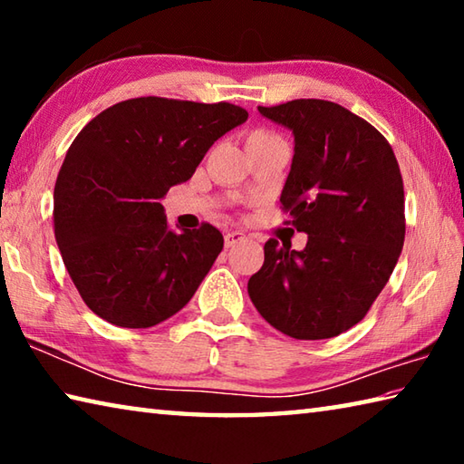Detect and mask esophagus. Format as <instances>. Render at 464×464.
Returning <instances> with one entry per match:
<instances>
[{
	"mask_svg": "<svg viewBox=\"0 0 464 464\" xmlns=\"http://www.w3.org/2000/svg\"><path fill=\"white\" fill-rule=\"evenodd\" d=\"M247 237L243 233H239V231H229L225 235V247H235L237 246V243H243L246 241Z\"/></svg>",
	"mask_w": 464,
	"mask_h": 464,
	"instance_id": "34e87169",
	"label": "esophagus"
}]
</instances>
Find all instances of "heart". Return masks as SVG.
<instances>
[{
  "label": "heart",
  "mask_w": 464,
  "mask_h": 464,
  "mask_svg": "<svg viewBox=\"0 0 464 464\" xmlns=\"http://www.w3.org/2000/svg\"><path fill=\"white\" fill-rule=\"evenodd\" d=\"M266 139H280L278 135H274V132H270V130H264V129H260V130H254L249 135V139H247V143H251V140H266Z\"/></svg>",
  "instance_id": "1"
}]
</instances>
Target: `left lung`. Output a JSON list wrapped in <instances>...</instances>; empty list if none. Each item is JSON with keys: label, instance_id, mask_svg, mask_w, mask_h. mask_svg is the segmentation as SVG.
Here are the masks:
<instances>
[{"label": "left lung", "instance_id": "left-lung-1", "mask_svg": "<svg viewBox=\"0 0 464 464\" xmlns=\"http://www.w3.org/2000/svg\"><path fill=\"white\" fill-rule=\"evenodd\" d=\"M257 110L295 135L280 202L286 225L309 235L303 251L268 239L247 282L251 303L296 340L335 337L371 311L405 239L403 178L389 140L327 100Z\"/></svg>", "mask_w": 464, "mask_h": 464}]
</instances>
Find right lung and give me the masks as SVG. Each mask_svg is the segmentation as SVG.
Wrapping results in <instances>:
<instances>
[{
    "label": "right lung",
    "instance_id": "1",
    "mask_svg": "<svg viewBox=\"0 0 464 464\" xmlns=\"http://www.w3.org/2000/svg\"><path fill=\"white\" fill-rule=\"evenodd\" d=\"M247 110L217 102L132 98L80 130L54 184L53 225L83 303L108 324L153 327L184 307L223 249L210 223L178 233L161 198Z\"/></svg>",
    "mask_w": 464,
    "mask_h": 464
}]
</instances>
